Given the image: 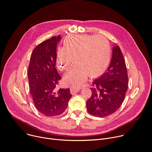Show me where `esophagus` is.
Here are the masks:
<instances>
[{
	"mask_svg": "<svg viewBox=\"0 0 152 152\" xmlns=\"http://www.w3.org/2000/svg\"><path fill=\"white\" fill-rule=\"evenodd\" d=\"M80 90V88H71L70 92H71V94L72 95H75V94H77V92H78Z\"/></svg>",
	"mask_w": 152,
	"mask_h": 152,
	"instance_id": "obj_1",
	"label": "esophagus"
}]
</instances>
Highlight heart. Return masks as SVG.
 <instances>
[{"label":"heart","instance_id":"1","mask_svg":"<svg viewBox=\"0 0 152 152\" xmlns=\"http://www.w3.org/2000/svg\"><path fill=\"white\" fill-rule=\"evenodd\" d=\"M57 49L56 63L61 71H67L75 60L77 65L64 76L65 82L74 88L81 86L88 75L95 78L107 68L111 57L108 41L102 37L70 35Z\"/></svg>","mask_w":152,"mask_h":152}]
</instances>
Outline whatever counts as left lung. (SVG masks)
I'll return each instance as SVG.
<instances>
[{"instance_id":"8db88e82","label":"left lung","mask_w":152,"mask_h":152,"mask_svg":"<svg viewBox=\"0 0 152 152\" xmlns=\"http://www.w3.org/2000/svg\"><path fill=\"white\" fill-rule=\"evenodd\" d=\"M128 86L124 57L120 47L114 44L110 64L102 76L92 83V96L86 102L91 115L103 117L115 113L122 104Z\"/></svg>"}]
</instances>
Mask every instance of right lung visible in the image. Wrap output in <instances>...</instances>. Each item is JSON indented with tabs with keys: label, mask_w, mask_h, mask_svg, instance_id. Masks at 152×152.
Segmentation results:
<instances>
[{
	"label": "right lung",
	"mask_w": 152,
	"mask_h": 152,
	"mask_svg": "<svg viewBox=\"0 0 152 152\" xmlns=\"http://www.w3.org/2000/svg\"><path fill=\"white\" fill-rule=\"evenodd\" d=\"M60 39V36L53 37L36 47L28 69L29 89L34 104L39 112L48 117L61 115L72 96L69 88L56 89L61 79L55 68L56 47Z\"/></svg>",
	"instance_id": "add662e5"
}]
</instances>
